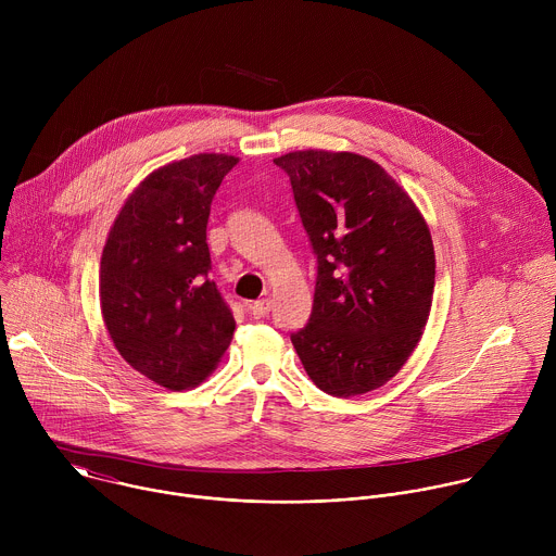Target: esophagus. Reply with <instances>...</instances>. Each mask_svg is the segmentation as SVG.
I'll use <instances>...</instances> for the list:
<instances>
[{"instance_id":"1","label":"esophagus","mask_w":556,"mask_h":556,"mask_svg":"<svg viewBox=\"0 0 556 556\" xmlns=\"http://www.w3.org/2000/svg\"><path fill=\"white\" fill-rule=\"evenodd\" d=\"M249 309H251V314L255 316V319H266L268 312H270V301H268V299L253 301V303L249 305Z\"/></svg>"}]
</instances>
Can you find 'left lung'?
<instances>
[{
    "mask_svg": "<svg viewBox=\"0 0 556 556\" xmlns=\"http://www.w3.org/2000/svg\"><path fill=\"white\" fill-rule=\"evenodd\" d=\"M316 255L309 321L292 345L321 391L350 399L391 380L429 319L435 253L429 226L378 163L350 151L275 157Z\"/></svg>",
    "mask_w": 556,
    "mask_h": 556,
    "instance_id": "1",
    "label": "left lung"
}]
</instances>
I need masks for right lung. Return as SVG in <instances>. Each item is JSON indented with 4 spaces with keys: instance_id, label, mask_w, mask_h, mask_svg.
I'll return each mask as SVG.
<instances>
[{
    "instance_id": "right-lung-1",
    "label": "right lung",
    "mask_w": 556,
    "mask_h": 556,
    "mask_svg": "<svg viewBox=\"0 0 556 556\" xmlns=\"http://www.w3.org/2000/svg\"><path fill=\"white\" fill-rule=\"evenodd\" d=\"M240 163L195 153L151 172L116 215L101 257L99 296L118 354L142 376L182 391L219 363L232 312L211 281L206 224L224 176Z\"/></svg>"
}]
</instances>
